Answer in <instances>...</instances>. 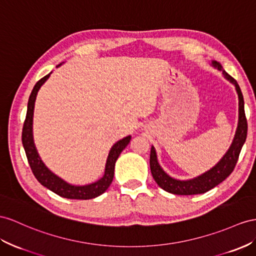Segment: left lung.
Masks as SVG:
<instances>
[{
	"mask_svg": "<svg viewBox=\"0 0 256 256\" xmlns=\"http://www.w3.org/2000/svg\"><path fill=\"white\" fill-rule=\"evenodd\" d=\"M212 64L214 67L222 71V74H224V76L228 81H230L234 85L236 90H237L238 93L239 121H238L237 132H236L234 138L232 140L230 148L228 149L226 154L222 156V160L218 163V164L210 170V171L206 172L204 174H202L198 176V178H196L194 180H178L172 178L171 176H168L159 166L158 160H156V150L154 147H152V150H150V170H152V178L156 180V184H158L163 190H166L170 194H182V196L204 194L208 192L210 189H212L215 186L220 184V182L222 180H225L234 171L236 164H237L241 148L244 146V144L246 140L248 122H246V118L244 114V96H242L239 85L232 76H229L227 72L222 69L220 62H213Z\"/></svg>",
	"mask_w": 256,
	"mask_h": 256,
	"instance_id": "8db88e82",
	"label": "left lung"
}]
</instances>
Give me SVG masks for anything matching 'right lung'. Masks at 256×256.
<instances>
[{
  "instance_id": "add662e5",
  "label": "right lung",
  "mask_w": 256,
  "mask_h": 256,
  "mask_svg": "<svg viewBox=\"0 0 256 256\" xmlns=\"http://www.w3.org/2000/svg\"><path fill=\"white\" fill-rule=\"evenodd\" d=\"M50 74L43 76L41 80H38L34 85V90H32L28 102L27 114H26V120L24 122L22 128V140L26 152V156H27L28 162L32 170V173H34L38 182H41L44 187L48 188L50 190L62 196V198L76 200H88L96 198V196H100L102 194L106 192L111 182H112L116 161L119 158V156L123 152V149L128 145L130 136L124 137L123 140L116 142L112 146L107 159L106 168H104V175L100 180L93 182V184L85 186H74L62 180L54 173H52L50 170L45 166V164L40 159V156H38L34 142V136H32V121H34V109L36 94L38 90H40V88L43 85V83L48 80Z\"/></svg>"
}]
</instances>
